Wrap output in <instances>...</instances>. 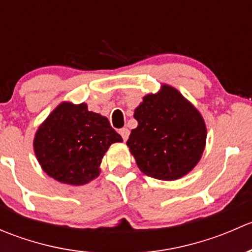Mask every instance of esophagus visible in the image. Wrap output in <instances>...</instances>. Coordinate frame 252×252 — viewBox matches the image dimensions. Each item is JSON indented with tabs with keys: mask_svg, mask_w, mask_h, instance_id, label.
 I'll use <instances>...</instances> for the list:
<instances>
[{
	"mask_svg": "<svg viewBox=\"0 0 252 252\" xmlns=\"http://www.w3.org/2000/svg\"><path fill=\"white\" fill-rule=\"evenodd\" d=\"M119 134H121V135H122V138H123V140L126 141V140H128L129 134H130V131H129V129L123 128V129H121V130H119Z\"/></svg>",
	"mask_w": 252,
	"mask_h": 252,
	"instance_id": "34e87169",
	"label": "esophagus"
}]
</instances>
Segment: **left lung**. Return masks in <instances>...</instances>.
I'll return each mask as SVG.
<instances>
[{
    "mask_svg": "<svg viewBox=\"0 0 252 252\" xmlns=\"http://www.w3.org/2000/svg\"><path fill=\"white\" fill-rule=\"evenodd\" d=\"M138 128L126 145L144 174L175 180L189 173L201 158L206 126L199 111L174 88L145 96L134 112Z\"/></svg>",
    "mask_w": 252,
    "mask_h": 252,
    "instance_id": "obj_1",
    "label": "left lung"
}]
</instances>
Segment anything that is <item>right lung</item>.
<instances>
[{
  "instance_id": "add662e5",
  "label": "right lung",
  "mask_w": 252,
  "mask_h": 252,
  "mask_svg": "<svg viewBox=\"0 0 252 252\" xmlns=\"http://www.w3.org/2000/svg\"><path fill=\"white\" fill-rule=\"evenodd\" d=\"M123 141L106 117L85 103L63 102L40 126L34 150L42 169L61 183L83 185L100 174L108 147Z\"/></svg>"
}]
</instances>
